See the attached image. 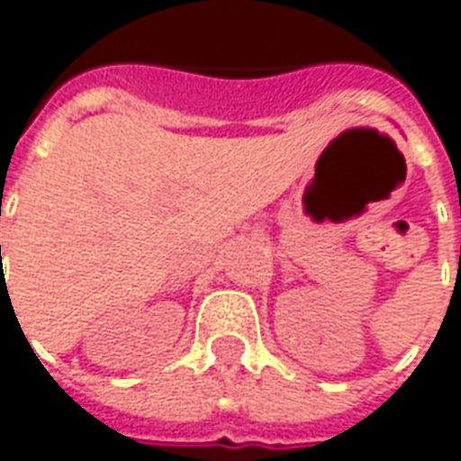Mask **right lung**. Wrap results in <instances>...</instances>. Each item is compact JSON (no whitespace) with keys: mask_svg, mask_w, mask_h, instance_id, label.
Returning <instances> with one entry per match:
<instances>
[{"mask_svg":"<svg viewBox=\"0 0 461 461\" xmlns=\"http://www.w3.org/2000/svg\"><path fill=\"white\" fill-rule=\"evenodd\" d=\"M0 250H2V248H0Z\"/></svg>","mask_w":461,"mask_h":461,"instance_id":"right-lung-1","label":"right lung"}]
</instances>
